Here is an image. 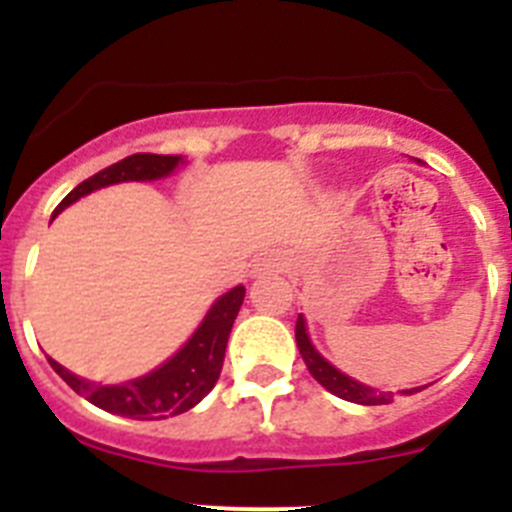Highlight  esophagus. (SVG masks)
I'll return each instance as SVG.
<instances>
[{"instance_id": "esophagus-1", "label": "esophagus", "mask_w": 512, "mask_h": 512, "mask_svg": "<svg viewBox=\"0 0 512 512\" xmlns=\"http://www.w3.org/2000/svg\"><path fill=\"white\" fill-rule=\"evenodd\" d=\"M261 269H284L287 266V261L282 259V256H277V253H269V256H264L261 259Z\"/></svg>"}]
</instances>
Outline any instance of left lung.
<instances>
[{
  "label": "left lung",
  "mask_w": 512,
  "mask_h": 512,
  "mask_svg": "<svg viewBox=\"0 0 512 512\" xmlns=\"http://www.w3.org/2000/svg\"><path fill=\"white\" fill-rule=\"evenodd\" d=\"M295 338H297V348H300V354H302V359H305L310 374L318 379V382L323 384L328 392L338 395L341 400L356 402V405H387V402H392V392L372 390V387H366V384L356 382V379H351V377H346L343 372H338L336 366L330 364V361H325L323 356L315 351V346L310 343V336H307V325H305V318H302V315H297ZM413 392H418V387H415V390H405V395H413Z\"/></svg>",
  "instance_id": "obj_1"
}]
</instances>
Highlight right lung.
<instances>
[{
	"label": "right lung",
	"instance_id": "right-lung-1",
	"mask_svg": "<svg viewBox=\"0 0 512 512\" xmlns=\"http://www.w3.org/2000/svg\"><path fill=\"white\" fill-rule=\"evenodd\" d=\"M179 164H184L182 156L133 153V156L122 158L99 174L84 179L76 189H71L61 200V205L56 207L53 217L94 189L120 182H156V179L169 176ZM243 297H246L243 287H233L230 292H225L210 307V312L205 315L200 328L194 330L192 338L166 364L153 369L146 377L130 379V382L122 384H94L76 377L69 369H63L58 361H48H51L53 372L69 384L76 395L87 397L92 405L107 410V413L133 420H161L169 418V415L187 413L215 387L217 377H220L230 328H233L235 315L241 310Z\"/></svg>",
	"mask_w": 512,
	"mask_h": 512
}]
</instances>
